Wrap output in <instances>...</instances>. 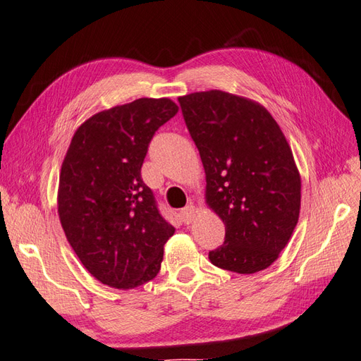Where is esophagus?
<instances>
[{
  "label": "esophagus",
  "instance_id": "1",
  "mask_svg": "<svg viewBox=\"0 0 361 361\" xmlns=\"http://www.w3.org/2000/svg\"><path fill=\"white\" fill-rule=\"evenodd\" d=\"M195 215H197V209L193 206H186L180 210V216L184 224H190L192 221L195 219Z\"/></svg>",
  "mask_w": 361,
  "mask_h": 361
}]
</instances>
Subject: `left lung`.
<instances>
[{"mask_svg": "<svg viewBox=\"0 0 361 361\" xmlns=\"http://www.w3.org/2000/svg\"><path fill=\"white\" fill-rule=\"evenodd\" d=\"M206 171V198L226 226L215 267L252 274L288 244L300 210V175L279 125L259 104L219 90L178 97Z\"/></svg>", "mask_w": 361, "mask_h": 361, "instance_id": "left-lung-1", "label": "left lung"}]
</instances>
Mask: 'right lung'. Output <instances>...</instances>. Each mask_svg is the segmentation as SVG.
Returning <instances> with one entry per match:
<instances>
[{
	"label": "right lung",
	"mask_w": 361,
	"mask_h": 361,
	"mask_svg": "<svg viewBox=\"0 0 361 361\" xmlns=\"http://www.w3.org/2000/svg\"><path fill=\"white\" fill-rule=\"evenodd\" d=\"M169 99H137L90 117L71 138L58 193L61 224L97 281L135 288L159 274L175 228L142 180L154 134L177 114Z\"/></svg>",
	"instance_id": "obj_1"
}]
</instances>
